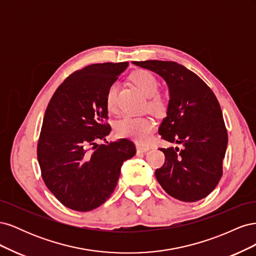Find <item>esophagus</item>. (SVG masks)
<instances>
[{"mask_svg":"<svg viewBox=\"0 0 256 256\" xmlns=\"http://www.w3.org/2000/svg\"><path fill=\"white\" fill-rule=\"evenodd\" d=\"M150 148V146H143V145H140V144H136V150L140 152H145Z\"/></svg>","mask_w":256,"mask_h":256,"instance_id":"34e87169","label":"esophagus"}]
</instances>
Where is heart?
<instances>
[{
	"label": "heart",
	"instance_id": "1",
	"mask_svg": "<svg viewBox=\"0 0 256 256\" xmlns=\"http://www.w3.org/2000/svg\"><path fill=\"white\" fill-rule=\"evenodd\" d=\"M131 80L146 96H148L147 108L154 114L164 113L168 106V97L158 90L159 82L152 72L140 69L131 74ZM106 106L111 113L118 111V85L112 83L106 92ZM116 132L124 138H129L136 142L150 140L154 129V122L148 116L126 115L116 122Z\"/></svg>",
	"mask_w": 256,
	"mask_h": 256
}]
</instances>
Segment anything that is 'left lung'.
<instances>
[{
    "label": "left lung",
    "mask_w": 256,
    "mask_h": 256,
    "mask_svg": "<svg viewBox=\"0 0 256 256\" xmlns=\"http://www.w3.org/2000/svg\"><path fill=\"white\" fill-rule=\"evenodd\" d=\"M134 64L154 72L170 90L166 118L158 132L182 147L160 148L166 160L154 175L164 190L182 202H196L220 182L228 131L218 99L198 74L176 62L144 60Z\"/></svg>",
    "instance_id": "obj_1"
}]
</instances>
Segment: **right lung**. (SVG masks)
<instances>
[{"instance_id": "add662e5", "label": "right lung", "mask_w": 256, "mask_h": 256, "mask_svg": "<svg viewBox=\"0 0 256 256\" xmlns=\"http://www.w3.org/2000/svg\"><path fill=\"white\" fill-rule=\"evenodd\" d=\"M92 64L67 76L46 110L37 159L47 188L64 206L90 212L115 190L122 162L136 154L128 138L108 144L106 92L128 66Z\"/></svg>"}]
</instances>
